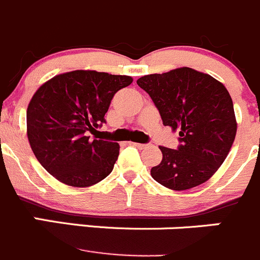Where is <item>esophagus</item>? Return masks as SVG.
<instances>
[{"label":"esophagus","instance_id":"34e87169","mask_svg":"<svg viewBox=\"0 0 260 260\" xmlns=\"http://www.w3.org/2000/svg\"><path fill=\"white\" fill-rule=\"evenodd\" d=\"M132 145L136 146V147H137V148H140V150H142V148L147 147V145H146V143H137V142H135V143H132Z\"/></svg>","mask_w":260,"mask_h":260}]
</instances>
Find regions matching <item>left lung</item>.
<instances>
[{
  "label": "left lung",
  "instance_id": "8db88e82",
  "mask_svg": "<svg viewBox=\"0 0 260 260\" xmlns=\"http://www.w3.org/2000/svg\"><path fill=\"white\" fill-rule=\"evenodd\" d=\"M137 85L155 103L164 125L180 136L178 150L160 146L162 160L151 169V176L171 190L207 181L228 157L238 129L228 89L189 67L146 75Z\"/></svg>",
  "mask_w": 260,
  "mask_h": 260
}]
</instances>
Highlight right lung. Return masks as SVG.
<instances>
[{
	"label": "right lung",
	"instance_id": "right-lung-1",
	"mask_svg": "<svg viewBox=\"0 0 260 260\" xmlns=\"http://www.w3.org/2000/svg\"><path fill=\"white\" fill-rule=\"evenodd\" d=\"M132 81L131 76L76 70L52 77L35 91L26 110L27 140L50 175L86 188L112 173L119 145L90 141L86 135L105 122L114 94Z\"/></svg>",
	"mask_w": 260,
	"mask_h": 260
}]
</instances>
